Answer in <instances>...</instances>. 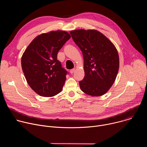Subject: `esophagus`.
Here are the masks:
<instances>
[{
	"instance_id": "34e87169",
	"label": "esophagus",
	"mask_w": 147,
	"mask_h": 147,
	"mask_svg": "<svg viewBox=\"0 0 147 147\" xmlns=\"http://www.w3.org/2000/svg\"><path fill=\"white\" fill-rule=\"evenodd\" d=\"M70 71V73H71V74H73V73L75 71V69H71Z\"/></svg>"
}]
</instances>
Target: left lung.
Returning <instances> with one entry per match:
<instances>
[{"instance_id":"8db88e82","label":"left lung","mask_w":147,"mask_h":147,"mask_svg":"<svg viewBox=\"0 0 147 147\" xmlns=\"http://www.w3.org/2000/svg\"><path fill=\"white\" fill-rule=\"evenodd\" d=\"M70 34L84 58L85 76L79 82L81 90L94 96L107 93L115 81L119 67L115 47L96 30H77L70 31Z\"/></svg>"}]
</instances>
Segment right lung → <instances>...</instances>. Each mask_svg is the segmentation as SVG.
<instances>
[{
  "label": "right lung",
  "mask_w": 147,
  "mask_h": 147,
  "mask_svg": "<svg viewBox=\"0 0 147 147\" xmlns=\"http://www.w3.org/2000/svg\"><path fill=\"white\" fill-rule=\"evenodd\" d=\"M71 38L64 31L36 36L22 57V67L30 87L42 96H53L62 90L69 73L57 59L59 50Z\"/></svg>",
  "instance_id": "1"
}]
</instances>
